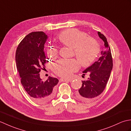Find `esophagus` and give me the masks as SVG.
<instances>
[{"mask_svg":"<svg viewBox=\"0 0 131 131\" xmlns=\"http://www.w3.org/2000/svg\"><path fill=\"white\" fill-rule=\"evenodd\" d=\"M60 80L61 82H71V79H66L65 78H61Z\"/></svg>","mask_w":131,"mask_h":131,"instance_id":"esophagus-1","label":"esophagus"}]
</instances>
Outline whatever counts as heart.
I'll use <instances>...</instances> for the list:
<instances>
[{
  "mask_svg": "<svg viewBox=\"0 0 131 131\" xmlns=\"http://www.w3.org/2000/svg\"><path fill=\"white\" fill-rule=\"evenodd\" d=\"M85 32L75 29L63 30L58 34V40L63 45L74 49L77 59L83 67H88L92 63L100 52L98 42L92 38L87 37ZM58 53L55 47H49L47 54L50 57H54ZM80 67L76 60L61 59L53 65V70L57 75L63 78L70 77Z\"/></svg>",
  "mask_w": 131,
  "mask_h": 131,
  "instance_id": "b5f03b06",
  "label": "heart"
}]
</instances>
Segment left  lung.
Masks as SVG:
<instances>
[{
  "instance_id": "8db88e82",
  "label": "left lung",
  "mask_w": 131,
  "mask_h": 131,
  "mask_svg": "<svg viewBox=\"0 0 131 131\" xmlns=\"http://www.w3.org/2000/svg\"><path fill=\"white\" fill-rule=\"evenodd\" d=\"M98 35L104 41L105 49L101 51L99 59L83 71L89 73L90 77L86 81H82V87L76 94L78 98L84 102L92 101L102 93L113 69L112 53L107 39L99 31Z\"/></svg>"
}]
</instances>
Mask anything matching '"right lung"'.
Here are the masks:
<instances>
[{"label":"right lung","mask_w":131,"mask_h":131,"mask_svg":"<svg viewBox=\"0 0 131 131\" xmlns=\"http://www.w3.org/2000/svg\"><path fill=\"white\" fill-rule=\"evenodd\" d=\"M48 38L43 31L30 33L19 43L16 52V62L25 90L34 101L44 104L53 98L58 79L49 77L46 81L40 78L41 69L47 62L44 52Z\"/></svg>","instance_id":"right-lung-1"}]
</instances>
